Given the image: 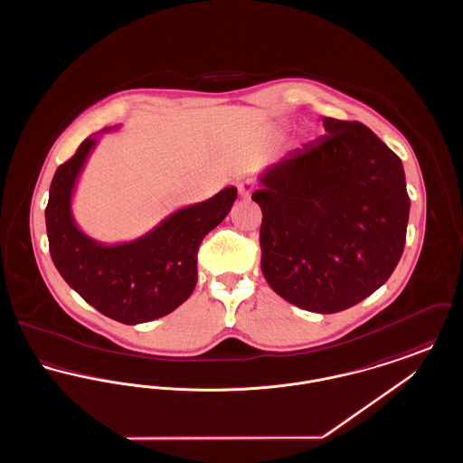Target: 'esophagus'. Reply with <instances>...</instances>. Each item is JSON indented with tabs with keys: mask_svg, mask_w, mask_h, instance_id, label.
<instances>
[{
	"mask_svg": "<svg viewBox=\"0 0 463 463\" xmlns=\"http://www.w3.org/2000/svg\"><path fill=\"white\" fill-rule=\"evenodd\" d=\"M253 189H255V184L251 180H242L238 184V193H240L241 198H250Z\"/></svg>",
	"mask_w": 463,
	"mask_h": 463,
	"instance_id": "1",
	"label": "esophagus"
}]
</instances>
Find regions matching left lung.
Instances as JSON below:
<instances>
[{
  "label": "left lung",
  "instance_id": "1",
  "mask_svg": "<svg viewBox=\"0 0 463 463\" xmlns=\"http://www.w3.org/2000/svg\"><path fill=\"white\" fill-rule=\"evenodd\" d=\"M326 135L265 172L264 278L297 307H353L394 272L406 242L410 196L402 163L359 121L323 118Z\"/></svg>",
  "mask_w": 463,
  "mask_h": 463
}]
</instances>
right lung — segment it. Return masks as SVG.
Masks as SVG:
<instances>
[{
  "label": "right lung",
  "mask_w": 463,
  "mask_h": 463,
  "mask_svg": "<svg viewBox=\"0 0 463 463\" xmlns=\"http://www.w3.org/2000/svg\"><path fill=\"white\" fill-rule=\"evenodd\" d=\"M95 138L62 163L50 185L44 210L52 260L80 297L123 325L155 321L182 306L198 281L203 238L221 223L236 187H227L199 204L182 208L140 240L116 246L99 244L72 221L71 196Z\"/></svg>",
  "instance_id": "obj_1"
}]
</instances>
